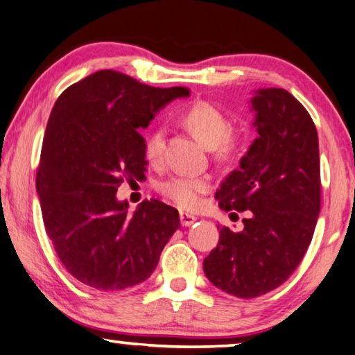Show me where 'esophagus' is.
Wrapping results in <instances>:
<instances>
[{"label":"esophagus","instance_id":"34e87169","mask_svg":"<svg viewBox=\"0 0 355 355\" xmlns=\"http://www.w3.org/2000/svg\"><path fill=\"white\" fill-rule=\"evenodd\" d=\"M197 220V217H194L192 214H188V212H180V222H182L183 227H191L192 223Z\"/></svg>","mask_w":355,"mask_h":355}]
</instances>
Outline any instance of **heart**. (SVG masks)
<instances>
[{
	"label": "heart",
	"instance_id": "1",
	"mask_svg": "<svg viewBox=\"0 0 355 355\" xmlns=\"http://www.w3.org/2000/svg\"><path fill=\"white\" fill-rule=\"evenodd\" d=\"M186 127L212 149L217 161H231L242 149V137L231 130V121L220 108L208 101H197L183 113ZM166 132L157 127L147 135L144 155L150 164H159L164 155ZM209 180L194 175H172L159 182L157 189L161 196L183 209H192L200 203V197L209 191Z\"/></svg>",
	"mask_w": 355,
	"mask_h": 355
}]
</instances>
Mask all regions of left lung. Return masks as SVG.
<instances>
[{
  "instance_id": "left-lung-1",
  "label": "left lung",
  "mask_w": 355,
  "mask_h": 355,
  "mask_svg": "<svg viewBox=\"0 0 355 355\" xmlns=\"http://www.w3.org/2000/svg\"><path fill=\"white\" fill-rule=\"evenodd\" d=\"M251 105L259 137L216 194L223 211L250 216L239 233L220 228L217 247L203 261L206 278L237 298L284 284L311 245L321 208L318 135L311 114L282 88L259 89Z\"/></svg>"
}]
</instances>
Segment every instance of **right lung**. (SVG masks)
Here are the masks:
<instances>
[{
    "instance_id": "obj_1",
    "label": "right lung",
    "mask_w": 355,
    "mask_h": 355,
    "mask_svg": "<svg viewBox=\"0 0 355 355\" xmlns=\"http://www.w3.org/2000/svg\"><path fill=\"white\" fill-rule=\"evenodd\" d=\"M188 88H155L102 69L63 92L44 132L37 192L46 234L71 276L104 292L124 290L153 273L180 227L178 211L144 200L130 216L116 192L144 180L146 128Z\"/></svg>"
}]
</instances>
